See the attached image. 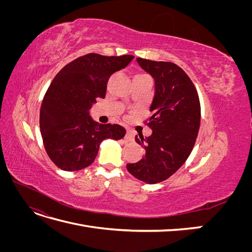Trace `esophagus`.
Returning <instances> with one entry per match:
<instances>
[{"label":"esophagus","instance_id":"obj_1","mask_svg":"<svg viewBox=\"0 0 252 252\" xmlns=\"http://www.w3.org/2000/svg\"><path fill=\"white\" fill-rule=\"evenodd\" d=\"M125 140L128 142H132L134 140L133 138V133L130 130H127L126 134H125Z\"/></svg>","mask_w":252,"mask_h":252}]
</instances>
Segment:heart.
I'll list each match as a JSON object with an SVG mask.
<instances>
[{
	"instance_id": "1",
	"label": "heart",
	"mask_w": 252,
	"mask_h": 252,
	"mask_svg": "<svg viewBox=\"0 0 252 252\" xmlns=\"http://www.w3.org/2000/svg\"><path fill=\"white\" fill-rule=\"evenodd\" d=\"M135 78H147V79H150L147 74H138Z\"/></svg>"
}]
</instances>
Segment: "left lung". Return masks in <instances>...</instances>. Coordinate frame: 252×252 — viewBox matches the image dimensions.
I'll return each mask as SVG.
<instances>
[{
	"label": "left lung",
	"mask_w": 252,
	"mask_h": 252,
	"mask_svg": "<svg viewBox=\"0 0 252 252\" xmlns=\"http://www.w3.org/2000/svg\"><path fill=\"white\" fill-rule=\"evenodd\" d=\"M139 65L156 82L151 116L145 121L150 136H135L146 150L145 157L127 170L134 178L157 184L170 178L186 162L196 141L201 104L192 81L177 64L138 58Z\"/></svg>",
	"instance_id": "8db88e82"
}]
</instances>
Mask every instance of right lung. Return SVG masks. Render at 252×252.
I'll use <instances>...</instances> for the list:
<instances>
[{
  "label": "right lung",
  "mask_w": 252,
  "mask_h": 252,
  "mask_svg": "<svg viewBox=\"0 0 252 252\" xmlns=\"http://www.w3.org/2000/svg\"><path fill=\"white\" fill-rule=\"evenodd\" d=\"M133 58L88 53L65 65L50 83L41 105L40 129L45 150L60 169L86 168L104 140L124 138V127L97 124L88 111L96 98L105 97L111 74Z\"/></svg>",
  "instance_id": "1"
}]
</instances>
